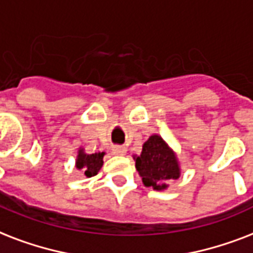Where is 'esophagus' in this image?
<instances>
[{
	"instance_id": "34e87169",
	"label": "esophagus",
	"mask_w": 253,
	"mask_h": 253,
	"mask_svg": "<svg viewBox=\"0 0 253 253\" xmlns=\"http://www.w3.org/2000/svg\"><path fill=\"white\" fill-rule=\"evenodd\" d=\"M112 153L115 156H124L126 153V148L121 146V145H115V146H112Z\"/></svg>"
}]
</instances>
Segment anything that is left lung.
<instances>
[{"mask_svg": "<svg viewBox=\"0 0 253 253\" xmlns=\"http://www.w3.org/2000/svg\"><path fill=\"white\" fill-rule=\"evenodd\" d=\"M136 169L145 186L156 190L166 189V181L179 177V168L174 153L160 136H150L136 158Z\"/></svg>", "mask_w": 253, "mask_h": 253, "instance_id": "8db88e82", "label": "left lung"}]
</instances>
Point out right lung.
Masks as SVG:
<instances>
[{"label":"right lung","instance_id":"obj_1","mask_svg":"<svg viewBox=\"0 0 253 253\" xmlns=\"http://www.w3.org/2000/svg\"><path fill=\"white\" fill-rule=\"evenodd\" d=\"M103 156L104 153L85 154L83 150H79L78 160H76V168L83 170L87 177H93L103 166Z\"/></svg>","mask_w":253,"mask_h":253}]
</instances>
